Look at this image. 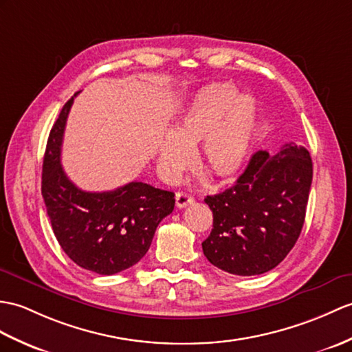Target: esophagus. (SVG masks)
<instances>
[{"instance_id":"esophagus-1","label":"esophagus","mask_w":352,"mask_h":352,"mask_svg":"<svg viewBox=\"0 0 352 352\" xmlns=\"http://www.w3.org/2000/svg\"><path fill=\"white\" fill-rule=\"evenodd\" d=\"M193 201L195 199L192 198V196L184 193V192H178L175 195V204H177L178 208H184L187 206H190V204H193Z\"/></svg>"}]
</instances>
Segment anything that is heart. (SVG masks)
<instances>
[{
	"instance_id": "obj_1",
	"label": "heart",
	"mask_w": 352,
	"mask_h": 352,
	"mask_svg": "<svg viewBox=\"0 0 352 352\" xmlns=\"http://www.w3.org/2000/svg\"><path fill=\"white\" fill-rule=\"evenodd\" d=\"M258 117V103L250 94H236L231 84H210L193 97L174 132L166 133L159 148V169L175 179L192 163L201 144L199 162L216 178L234 177L250 148Z\"/></svg>"
}]
</instances>
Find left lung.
I'll return each mask as SVG.
<instances>
[{
  "instance_id": "8db88e82",
  "label": "left lung",
  "mask_w": 352,
  "mask_h": 352,
  "mask_svg": "<svg viewBox=\"0 0 352 352\" xmlns=\"http://www.w3.org/2000/svg\"><path fill=\"white\" fill-rule=\"evenodd\" d=\"M312 175L305 146L291 142L277 154L256 151L232 187L206 198L213 230L202 243L204 255L236 276L279 265L303 228Z\"/></svg>"
}]
</instances>
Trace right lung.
<instances>
[{
    "label": "right lung",
    "instance_id": "add662e5",
    "mask_svg": "<svg viewBox=\"0 0 352 352\" xmlns=\"http://www.w3.org/2000/svg\"><path fill=\"white\" fill-rule=\"evenodd\" d=\"M72 103L73 97L47 138L42 195L65 255L89 272L111 276L142 259L156 228L173 213L175 198L173 192L142 182L111 192H85L73 184L61 166L63 135Z\"/></svg>",
    "mask_w": 352,
    "mask_h": 352
}]
</instances>
